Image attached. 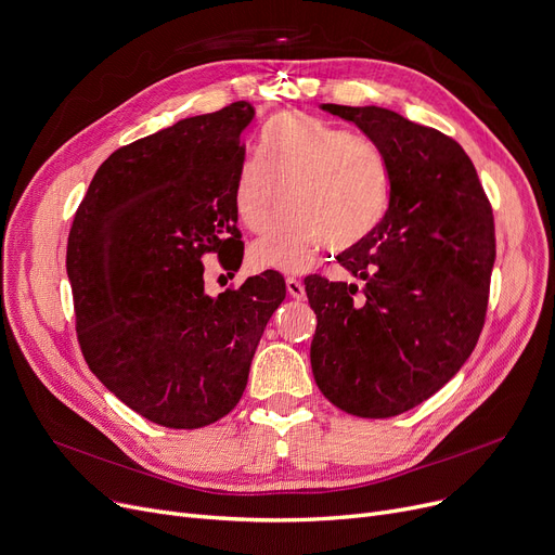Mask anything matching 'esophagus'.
I'll return each instance as SVG.
<instances>
[{"mask_svg": "<svg viewBox=\"0 0 555 555\" xmlns=\"http://www.w3.org/2000/svg\"><path fill=\"white\" fill-rule=\"evenodd\" d=\"M285 287H287V295L293 297V299H304V297H306L304 283H301L299 279H295V276H287V279H285Z\"/></svg>", "mask_w": 555, "mask_h": 555, "instance_id": "34e87169", "label": "esophagus"}]
</instances>
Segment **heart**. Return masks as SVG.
<instances>
[{"instance_id": "obj_1", "label": "heart", "mask_w": 555, "mask_h": 555, "mask_svg": "<svg viewBox=\"0 0 555 555\" xmlns=\"http://www.w3.org/2000/svg\"><path fill=\"white\" fill-rule=\"evenodd\" d=\"M285 193L287 211L251 247L262 268L299 272L326 245L346 251L383 222L391 202L385 151L314 116L287 112L262 130L260 157H247L233 182V209L254 233L266 231Z\"/></svg>"}]
</instances>
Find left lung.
Returning <instances> with one entry per match:
<instances>
[{
	"mask_svg": "<svg viewBox=\"0 0 555 555\" xmlns=\"http://www.w3.org/2000/svg\"><path fill=\"white\" fill-rule=\"evenodd\" d=\"M322 109L385 151L391 202L371 236L337 256L353 283L306 279L312 375L341 412L389 418L434 396L475 351L494 266L492 209L470 157L443 132L377 105Z\"/></svg>",
	"mask_w": 555,
	"mask_h": 555,
	"instance_id": "1",
	"label": "left lung"
}]
</instances>
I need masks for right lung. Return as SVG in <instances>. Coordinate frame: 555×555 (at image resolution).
<instances>
[{
	"label": "right lung",
	"mask_w": 555,
	"mask_h": 555,
	"mask_svg": "<svg viewBox=\"0 0 555 555\" xmlns=\"http://www.w3.org/2000/svg\"><path fill=\"white\" fill-rule=\"evenodd\" d=\"M254 107L236 101L114 151L67 241L76 333L87 366L130 410L197 429L238 404L285 281L268 270L204 293L202 256L241 268L233 182Z\"/></svg>",
	"instance_id": "add662e5"
}]
</instances>
